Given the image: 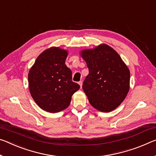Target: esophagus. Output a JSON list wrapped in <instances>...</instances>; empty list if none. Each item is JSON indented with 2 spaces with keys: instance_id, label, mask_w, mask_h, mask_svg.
I'll use <instances>...</instances> for the list:
<instances>
[{
  "instance_id": "1",
  "label": "esophagus",
  "mask_w": 156,
  "mask_h": 156,
  "mask_svg": "<svg viewBox=\"0 0 156 156\" xmlns=\"http://www.w3.org/2000/svg\"><path fill=\"white\" fill-rule=\"evenodd\" d=\"M78 84H79V85H80V87L82 88V85H83V82H82V81H80V82H78Z\"/></svg>"
}]
</instances>
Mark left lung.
<instances>
[{
	"instance_id": "1",
	"label": "left lung",
	"mask_w": 156,
	"mask_h": 156,
	"mask_svg": "<svg viewBox=\"0 0 156 156\" xmlns=\"http://www.w3.org/2000/svg\"><path fill=\"white\" fill-rule=\"evenodd\" d=\"M80 56L89 74L83 89L90 104L100 112H110L120 105L130 90V71L117 52L105 44L84 49Z\"/></svg>"
}]
</instances>
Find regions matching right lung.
Listing matches in <instances>:
<instances>
[{"mask_svg": "<svg viewBox=\"0 0 156 156\" xmlns=\"http://www.w3.org/2000/svg\"><path fill=\"white\" fill-rule=\"evenodd\" d=\"M68 51L53 46L44 51L28 73L32 97L41 109L56 113L70 105L71 96L80 89L72 81V73L65 65Z\"/></svg>", "mask_w": 156, "mask_h": 156, "instance_id": "obj_1", "label": "right lung"}]
</instances>
